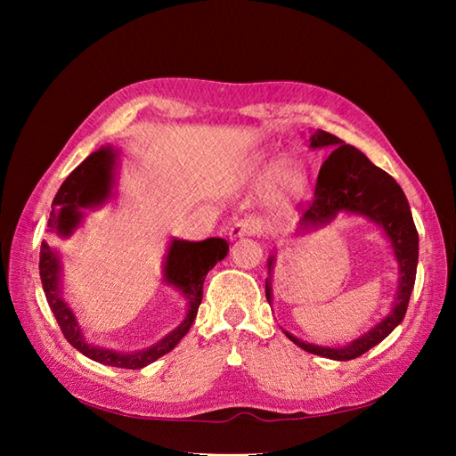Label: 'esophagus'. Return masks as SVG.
I'll use <instances>...</instances> for the list:
<instances>
[{
  "label": "esophagus",
  "mask_w": 456,
  "mask_h": 456,
  "mask_svg": "<svg viewBox=\"0 0 456 456\" xmlns=\"http://www.w3.org/2000/svg\"><path fill=\"white\" fill-rule=\"evenodd\" d=\"M256 232H258V223H255L251 218H241V220H236V223L228 228V236L232 240H240L243 236H253Z\"/></svg>",
  "instance_id": "1"
}]
</instances>
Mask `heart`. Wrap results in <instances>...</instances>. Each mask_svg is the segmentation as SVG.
Segmentation results:
<instances>
[{"instance_id":"b5f03b06","label":"heart","mask_w":456,"mask_h":456,"mask_svg":"<svg viewBox=\"0 0 456 456\" xmlns=\"http://www.w3.org/2000/svg\"><path fill=\"white\" fill-rule=\"evenodd\" d=\"M245 183L249 186L266 183V200L273 209L298 201L308 186V175L305 167L295 159H281L280 156L262 154L256 156L245 169Z\"/></svg>"}]
</instances>
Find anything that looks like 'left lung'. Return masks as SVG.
<instances>
[{
  "instance_id": "obj_1",
  "label": "left lung",
  "mask_w": 456,
  "mask_h": 456,
  "mask_svg": "<svg viewBox=\"0 0 456 456\" xmlns=\"http://www.w3.org/2000/svg\"><path fill=\"white\" fill-rule=\"evenodd\" d=\"M310 148H333L330 156L322 165L317 175V184L308 209L302 213L297 236L327 226L344 215L363 216L375 223L384 238L388 240L397 268V291L390 312L382 320L372 325L367 333L354 338L344 346H322L300 340L283 329L287 338L295 342L298 348L310 354L329 357L335 362H348L360 357L372 346H377L388 337L392 330L403 322L409 298L415 287L417 265H419V232L412 223L411 207L403 190L394 178L372 165L360 150L340 141L338 136L327 131L315 129L310 134ZM275 266V251L268 258V278H266V298L272 306V272Z\"/></svg>"
}]
</instances>
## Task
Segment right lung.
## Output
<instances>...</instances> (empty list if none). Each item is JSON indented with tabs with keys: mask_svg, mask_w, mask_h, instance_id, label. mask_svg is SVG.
<instances>
[{
	"mask_svg": "<svg viewBox=\"0 0 456 456\" xmlns=\"http://www.w3.org/2000/svg\"><path fill=\"white\" fill-rule=\"evenodd\" d=\"M118 158V150H114L112 146H102L93 151L89 158H86L84 163H79L77 167L68 175L51 205V215L47 220L49 232L57 233L59 238H70L81 226V223H84L87 211L99 209V207L106 205L114 198ZM226 255L228 241L223 238H209L203 241L173 238L169 241V249L163 260V281L175 287L176 291L186 298L188 310L184 320L173 330H169L167 335L159 338L156 344H151V346L136 352H118L112 348L94 346V344L86 340L76 314L61 295V253L47 241L41 243L39 275L53 315L57 317V323L61 325L66 340L70 342L76 350L89 357V360L110 367L142 369L159 360L161 355L171 352L188 333L201 305L205 275Z\"/></svg>",
	"mask_w": 456,
	"mask_h": 456,
	"instance_id": "1",
	"label": "right lung"
}]
</instances>
